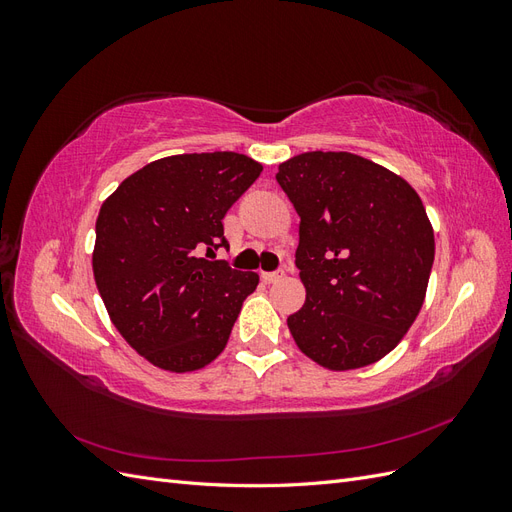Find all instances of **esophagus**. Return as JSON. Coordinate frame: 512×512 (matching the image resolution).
Returning a JSON list of instances; mask_svg holds the SVG:
<instances>
[{
	"instance_id": "1",
	"label": "esophagus",
	"mask_w": 512,
	"mask_h": 512,
	"mask_svg": "<svg viewBox=\"0 0 512 512\" xmlns=\"http://www.w3.org/2000/svg\"><path fill=\"white\" fill-rule=\"evenodd\" d=\"M284 277V271H271V273H262V280H265L267 284H273L277 280H282Z\"/></svg>"
}]
</instances>
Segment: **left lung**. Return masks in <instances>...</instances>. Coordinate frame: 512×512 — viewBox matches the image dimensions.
Segmentation results:
<instances>
[{"label":"left lung","mask_w":512,"mask_h":512,"mask_svg":"<svg viewBox=\"0 0 512 512\" xmlns=\"http://www.w3.org/2000/svg\"><path fill=\"white\" fill-rule=\"evenodd\" d=\"M297 209L305 303L288 316L299 350L346 371L389 354L421 312L436 254L412 185L348 151H307L280 164Z\"/></svg>","instance_id":"8db88e82"}]
</instances>
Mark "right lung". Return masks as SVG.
Masks as SVG:
<instances>
[{
    "mask_svg": "<svg viewBox=\"0 0 512 512\" xmlns=\"http://www.w3.org/2000/svg\"><path fill=\"white\" fill-rule=\"evenodd\" d=\"M262 173L235 151L181 153L123 179L96 220L94 277L117 331L149 363L185 374L224 348L258 273L207 260L224 215Z\"/></svg>",
    "mask_w": 512,
    "mask_h": 512,
    "instance_id": "1",
    "label": "right lung"
}]
</instances>
